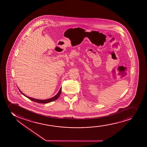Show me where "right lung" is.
<instances>
[{
    "label": "right lung",
    "mask_w": 147,
    "mask_h": 147,
    "mask_svg": "<svg viewBox=\"0 0 147 147\" xmlns=\"http://www.w3.org/2000/svg\"><path fill=\"white\" fill-rule=\"evenodd\" d=\"M20 90V93H22L24 96H26V97H27V98H28L29 99H30V100H31L32 101H35V102H38V103H49L50 102H51V101H54V100H57L58 98H59V96H60V95L61 94V88H60V89L59 90V91L58 92V93H57V94H56V96H53V98H49V99H47V100H38V99H35V98H30V97H29V96H26V94H24V93H22V92L20 91V90Z\"/></svg>",
    "instance_id": "1"
}]
</instances>
